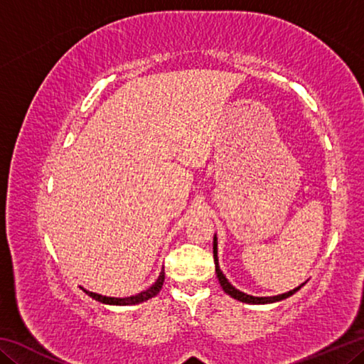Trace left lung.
<instances>
[{"instance_id":"1","label":"left lung","mask_w":364,"mask_h":364,"mask_svg":"<svg viewBox=\"0 0 364 364\" xmlns=\"http://www.w3.org/2000/svg\"><path fill=\"white\" fill-rule=\"evenodd\" d=\"M218 249H217V236L213 237V258H215V273H217V278L220 281V286L223 287V291L231 295L232 299H236L239 301H244V304H252V305H264V304H274V301H279V300H284L287 297H291L292 294H295L299 291V289L305 284H301L299 287L292 289V291H289L286 294H281V295H273V297H254V295H249V294H244L239 291V289L234 287L230 281L226 279V276L223 274V271L220 269V264H218Z\"/></svg>"}]
</instances>
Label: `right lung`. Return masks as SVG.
Masks as SVG:
<instances>
[{
	"instance_id": "right-lung-1",
	"label": "right lung",
	"mask_w": 364,
	"mask_h": 364,
	"mask_svg": "<svg viewBox=\"0 0 364 364\" xmlns=\"http://www.w3.org/2000/svg\"><path fill=\"white\" fill-rule=\"evenodd\" d=\"M164 281H165V271L162 268V271H160L159 278L157 281L154 282V284L146 289V291L139 292L136 295H132V297H125V299H117V297H106V295H100V294H95V292H90L86 291V289H83V291L90 295V297H93L95 300L101 301V304H107V305H138V304H143V301L149 300L152 297H156V295L160 292V289H162L164 286Z\"/></svg>"
}]
</instances>
